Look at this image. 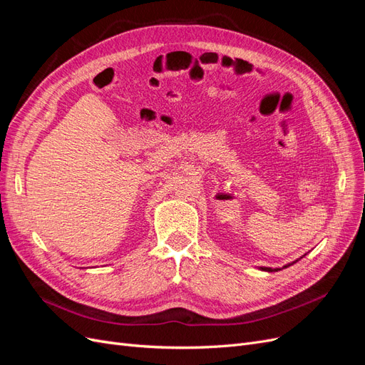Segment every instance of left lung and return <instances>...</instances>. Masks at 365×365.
Here are the masks:
<instances>
[{
    "mask_svg": "<svg viewBox=\"0 0 365 365\" xmlns=\"http://www.w3.org/2000/svg\"><path fill=\"white\" fill-rule=\"evenodd\" d=\"M288 267H291V264H286L284 268H288ZM263 271H269V272H274V271H279L280 268H262Z\"/></svg>",
    "mask_w": 365,
    "mask_h": 365,
    "instance_id": "obj_1",
    "label": "left lung"
}]
</instances>
